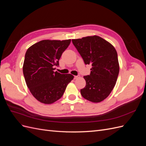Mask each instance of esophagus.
Returning a JSON list of instances; mask_svg holds the SVG:
<instances>
[{
	"mask_svg": "<svg viewBox=\"0 0 146 146\" xmlns=\"http://www.w3.org/2000/svg\"><path fill=\"white\" fill-rule=\"evenodd\" d=\"M78 78V76H74V79H77V78Z\"/></svg>",
	"mask_w": 146,
	"mask_h": 146,
	"instance_id": "obj_1",
	"label": "esophagus"
}]
</instances>
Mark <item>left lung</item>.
Masks as SVG:
<instances>
[{"label":"left lung","mask_w":146,"mask_h":146,"mask_svg":"<svg viewBox=\"0 0 146 146\" xmlns=\"http://www.w3.org/2000/svg\"><path fill=\"white\" fill-rule=\"evenodd\" d=\"M72 42L85 64L92 66L90 74L83 77L86 86L80 90V93L88 100L100 102L111 93L119 75L115 48L98 36L72 39Z\"/></svg>","instance_id":"left-lung-1"}]
</instances>
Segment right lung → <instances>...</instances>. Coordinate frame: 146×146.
Segmentation results:
<instances>
[{"label":"right lung","instance_id":"right-lung-1","mask_svg":"<svg viewBox=\"0 0 146 146\" xmlns=\"http://www.w3.org/2000/svg\"><path fill=\"white\" fill-rule=\"evenodd\" d=\"M67 40H42L30 47L25 55L23 74L27 86L38 101L50 104L60 99L74 78L70 74L54 72L70 44Z\"/></svg>","mask_w":146,"mask_h":146}]
</instances>
